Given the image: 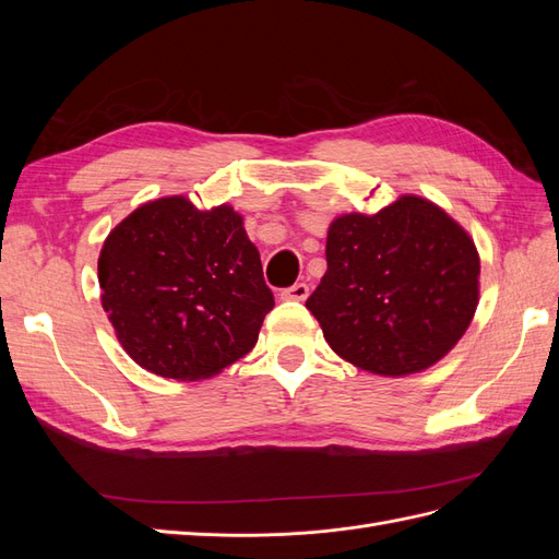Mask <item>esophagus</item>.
Instances as JSON below:
<instances>
[{"label":"esophagus","mask_w":559,"mask_h":559,"mask_svg":"<svg viewBox=\"0 0 559 559\" xmlns=\"http://www.w3.org/2000/svg\"><path fill=\"white\" fill-rule=\"evenodd\" d=\"M308 296H310V286L306 282H296L289 286V289L282 292L284 300H306Z\"/></svg>","instance_id":"esophagus-1"}]
</instances>
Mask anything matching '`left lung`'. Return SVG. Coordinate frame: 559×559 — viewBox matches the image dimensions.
<instances>
[{"label": "left lung", "instance_id": "obj_1", "mask_svg": "<svg viewBox=\"0 0 559 559\" xmlns=\"http://www.w3.org/2000/svg\"><path fill=\"white\" fill-rule=\"evenodd\" d=\"M326 263L306 308L335 354L378 376H411L443 359L478 306L476 245L415 195L373 216L335 218Z\"/></svg>", "mask_w": 559, "mask_h": 559}]
</instances>
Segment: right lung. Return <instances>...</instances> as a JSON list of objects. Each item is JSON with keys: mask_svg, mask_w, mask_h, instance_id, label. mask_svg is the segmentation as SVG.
I'll list each match as a JSON object with an SVG mask.
<instances>
[{"mask_svg": "<svg viewBox=\"0 0 559 559\" xmlns=\"http://www.w3.org/2000/svg\"><path fill=\"white\" fill-rule=\"evenodd\" d=\"M103 308L123 349L151 373L200 380L242 359L275 296L242 216L181 195L134 210L97 263Z\"/></svg>", "mask_w": 559, "mask_h": 559, "instance_id": "obj_1", "label": "right lung"}]
</instances>
